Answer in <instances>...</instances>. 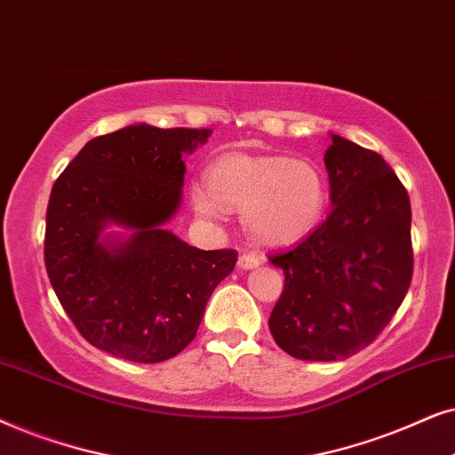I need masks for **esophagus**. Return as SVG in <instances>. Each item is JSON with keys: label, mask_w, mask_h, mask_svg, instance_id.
Masks as SVG:
<instances>
[{"label": "esophagus", "mask_w": 455, "mask_h": 455, "mask_svg": "<svg viewBox=\"0 0 455 455\" xmlns=\"http://www.w3.org/2000/svg\"><path fill=\"white\" fill-rule=\"evenodd\" d=\"M239 268H256V266L259 264V258L256 256V253H243V256H239Z\"/></svg>", "instance_id": "esophagus-1"}]
</instances>
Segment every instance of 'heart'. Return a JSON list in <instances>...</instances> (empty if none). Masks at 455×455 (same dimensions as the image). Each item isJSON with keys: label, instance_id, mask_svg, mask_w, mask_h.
<instances>
[{"label": "heart", "instance_id": "b5f03b06", "mask_svg": "<svg viewBox=\"0 0 455 455\" xmlns=\"http://www.w3.org/2000/svg\"><path fill=\"white\" fill-rule=\"evenodd\" d=\"M202 216L241 210L245 231L259 243L281 245L304 237L323 220L329 204L324 172L304 157L224 156L208 171V185H191Z\"/></svg>", "mask_w": 455, "mask_h": 455}]
</instances>
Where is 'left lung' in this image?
Listing matches in <instances>:
<instances>
[{"mask_svg": "<svg viewBox=\"0 0 455 455\" xmlns=\"http://www.w3.org/2000/svg\"><path fill=\"white\" fill-rule=\"evenodd\" d=\"M324 164L332 210L268 259L284 272L268 326L298 360L335 362L368 347L402 306L414 272L411 210L377 151L332 135Z\"/></svg>", "mask_w": 455, "mask_h": 455, "instance_id": "8db88e82", "label": "left lung"}]
</instances>
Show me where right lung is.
Returning <instances> with one entry per match:
<instances>
[{
  "label": "right lung",
  "mask_w": 455,
  "mask_h": 455,
  "mask_svg": "<svg viewBox=\"0 0 455 455\" xmlns=\"http://www.w3.org/2000/svg\"><path fill=\"white\" fill-rule=\"evenodd\" d=\"M208 137L205 129L126 126L91 139L53 183L47 276L97 349L141 364L174 358L235 268V250H197L162 227L180 204L183 154ZM108 221L132 228V239L100 242Z\"/></svg>",
  "instance_id": "1"
}]
</instances>
